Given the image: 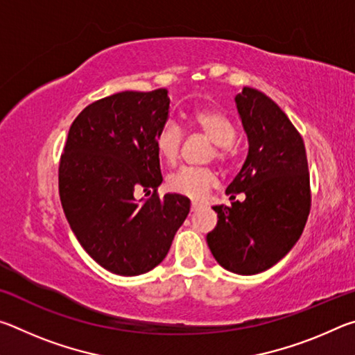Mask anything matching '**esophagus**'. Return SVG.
Returning <instances> with one entry per match:
<instances>
[{"label": "esophagus", "mask_w": 355, "mask_h": 355, "mask_svg": "<svg viewBox=\"0 0 355 355\" xmlns=\"http://www.w3.org/2000/svg\"><path fill=\"white\" fill-rule=\"evenodd\" d=\"M200 207H202V203H200V202H196V200H194V202L191 203V211H197V209H199Z\"/></svg>", "instance_id": "34e87169"}]
</instances>
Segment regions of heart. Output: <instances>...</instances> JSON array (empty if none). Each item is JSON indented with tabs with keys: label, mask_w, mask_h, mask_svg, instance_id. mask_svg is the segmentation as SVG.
<instances>
[{
	"label": "heart",
	"mask_w": 355,
	"mask_h": 355,
	"mask_svg": "<svg viewBox=\"0 0 355 355\" xmlns=\"http://www.w3.org/2000/svg\"><path fill=\"white\" fill-rule=\"evenodd\" d=\"M189 123L194 130L202 131L209 141L214 142L211 158L222 164H228L235 158L236 128L230 117L214 107H200L191 114ZM184 133L175 120H166L156 133V150L161 159L167 164H173L178 159L182 150ZM218 183V175L209 167L183 166L167 177V188L175 194L199 200Z\"/></svg>",
	"instance_id": "b5f03b06"
}]
</instances>
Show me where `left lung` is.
Returning <instances> with one entry per match:
<instances>
[{"label":"left lung","instance_id":"left-lung-1","mask_svg":"<svg viewBox=\"0 0 355 355\" xmlns=\"http://www.w3.org/2000/svg\"><path fill=\"white\" fill-rule=\"evenodd\" d=\"M249 153L225 191L232 207L218 205V225L207 235L222 268L239 275L266 271L304 232L310 214V173L302 136L277 103L252 87L235 97Z\"/></svg>","mask_w":355,"mask_h":355}]
</instances>
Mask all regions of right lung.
<instances>
[{
	"label": "right lung",
	"instance_id": "add662e5",
	"mask_svg": "<svg viewBox=\"0 0 355 355\" xmlns=\"http://www.w3.org/2000/svg\"><path fill=\"white\" fill-rule=\"evenodd\" d=\"M167 89L125 91L94 101L71 123L59 163V196L71 232L100 266L125 277L164 260L189 213L163 182L156 133L169 119ZM139 190L152 193L137 201Z\"/></svg>",
	"mask_w": 355,
	"mask_h": 355
}]
</instances>
